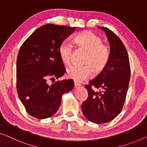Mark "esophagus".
Here are the masks:
<instances>
[{
  "instance_id": "obj_1",
  "label": "esophagus",
  "mask_w": 147,
  "mask_h": 147,
  "mask_svg": "<svg viewBox=\"0 0 147 147\" xmlns=\"http://www.w3.org/2000/svg\"><path fill=\"white\" fill-rule=\"evenodd\" d=\"M74 87H75V88H77V87L80 86V84H79V83L76 82V81H74Z\"/></svg>"
}]
</instances>
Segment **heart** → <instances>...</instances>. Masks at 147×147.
Masks as SVG:
<instances>
[{"instance_id":"heart-1","label":"heart","mask_w":147,"mask_h":147,"mask_svg":"<svg viewBox=\"0 0 147 147\" xmlns=\"http://www.w3.org/2000/svg\"><path fill=\"white\" fill-rule=\"evenodd\" d=\"M74 41L78 48L87 51L84 59L85 65H73L67 70L68 77L76 82H82L91 78L94 73L101 71L108 64L110 49L108 45L102 43L100 37L91 32H84L78 34ZM58 52L63 63L69 64L71 62L73 47L67 41H63L59 46Z\"/></svg>"}]
</instances>
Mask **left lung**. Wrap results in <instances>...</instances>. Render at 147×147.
Wrapping results in <instances>:
<instances>
[{
  "label": "left lung",
  "mask_w": 147,
  "mask_h": 147,
  "mask_svg": "<svg viewBox=\"0 0 147 147\" xmlns=\"http://www.w3.org/2000/svg\"><path fill=\"white\" fill-rule=\"evenodd\" d=\"M104 30L110 45V57L100 73L85 85L88 96L82 111L94 123H108L121 112L129 84L131 68L127 51L121 39L108 28Z\"/></svg>",
  "instance_id": "left-lung-1"
}]
</instances>
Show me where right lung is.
Returning <instances> with one entry per match:
<instances>
[{"mask_svg":"<svg viewBox=\"0 0 147 147\" xmlns=\"http://www.w3.org/2000/svg\"><path fill=\"white\" fill-rule=\"evenodd\" d=\"M75 27L55 24L41 26L22 45L16 62V89L21 102L30 115L46 119L59 108L61 97L74 88L72 79L59 78L66 72L58 52L59 46Z\"/></svg>","mask_w":147,"mask_h":147,"instance_id":"right-lung-1","label":"right lung"}]
</instances>
